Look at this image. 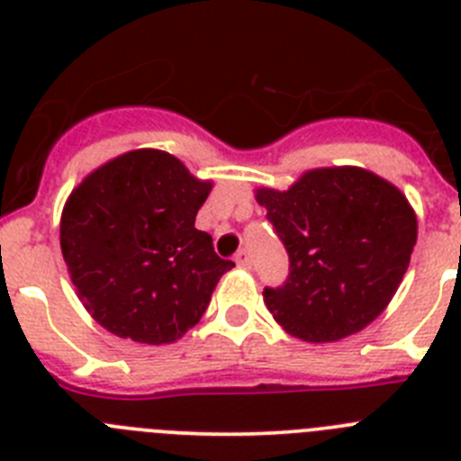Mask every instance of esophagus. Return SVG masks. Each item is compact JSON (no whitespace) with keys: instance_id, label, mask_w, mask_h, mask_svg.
I'll use <instances>...</instances> for the list:
<instances>
[{"instance_id":"1","label":"esophagus","mask_w":461,"mask_h":461,"mask_svg":"<svg viewBox=\"0 0 461 461\" xmlns=\"http://www.w3.org/2000/svg\"><path fill=\"white\" fill-rule=\"evenodd\" d=\"M235 263H238L240 267H249L251 266V256L247 249H240L238 254H235Z\"/></svg>"}]
</instances>
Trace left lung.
Returning <instances> with one entry per match:
<instances>
[{
	"label": "left lung",
	"mask_w": 461,
	"mask_h": 461,
	"mask_svg": "<svg viewBox=\"0 0 461 461\" xmlns=\"http://www.w3.org/2000/svg\"><path fill=\"white\" fill-rule=\"evenodd\" d=\"M288 251V276L263 300L288 335L344 339L388 307L409 267L418 219L406 195L356 166L316 168L288 191L258 189Z\"/></svg>",
	"instance_id": "1"
}]
</instances>
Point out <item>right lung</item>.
<instances>
[{
	"mask_svg": "<svg viewBox=\"0 0 461 461\" xmlns=\"http://www.w3.org/2000/svg\"><path fill=\"white\" fill-rule=\"evenodd\" d=\"M210 189L173 154L133 149L71 191L59 244L96 323L122 339L158 346L201 321L217 281L235 267L195 228Z\"/></svg>",
	"mask_w": 461,
	"mask_h": 461,
	"instance_id": "1",
	"label": "right lung"
}]
</instances>
